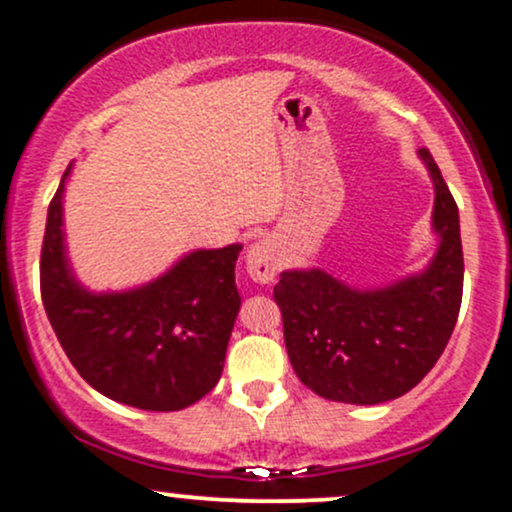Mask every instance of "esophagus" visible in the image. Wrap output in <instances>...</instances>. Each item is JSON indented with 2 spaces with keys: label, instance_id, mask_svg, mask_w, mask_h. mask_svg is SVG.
Here are the masks:
<instances>
[{
  "label": "esophagus",
  "instance_id": "obj_1",
  "mask_svg": "<svg viewBox=\"0 0 512 512\" xmlns=\"http://www.w3.org/2000/svg\"><path fill=\"white\" fill-rule=\"evenodd\" d=\"M245 262H248V274L255 281H260V284H269V281H274V276L279 274L281 269L279 250H276V245L267 238L252 245L248 250V260Z\"/></svg>",
  "mask_w": 512,
  "mask_h": 512
}]
</instances>
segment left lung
Segmentation results:
<instances>
[{"label": "left lung", "instance_id": "obj_1", "mask_svg": "<svg viewBox=\"0 0 512 512\" xmlns=\"http://www.w3.org/2000/svg\"><path fill=\"white\" fill-rule=\"evenodd\" d=\"M436 187L438 255L424 274L383 291H354L334 276L284 272L274 301L298 380L315 395L380 404L407 395L436 366L462 303L460 214L431 151L419 149Z\"/></svg>", "mask_w": 512, "mask_h": 512}]
</instances>
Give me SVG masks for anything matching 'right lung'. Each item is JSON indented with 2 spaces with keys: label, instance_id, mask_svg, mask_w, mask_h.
<instances>
[{
  "label": "right lung",
  "instance_id": "add662e5",
  "mask_svg": "<svg viewBox=\"0 0 512 512\" xmlns=\"http://www.w3.org/2000/svg\"><path fill=\"white\" fill-rule=\"evenodd\" d=\"M64 178L40 250V296L64 354L115 402L146 411L190 407L221 378L240 308V245L192 252L137 291L93 296L76 284L64 257Z\"/></svg>",
  "mask_w": 512,
  "mask_h": 512
}]
</instances>
